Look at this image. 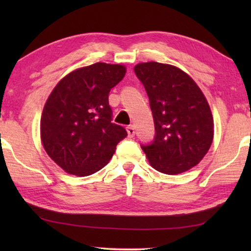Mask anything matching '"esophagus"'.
<instances>
[{"label":"esophagus","mask_w":251,"mask_h":251,"mask_svg":"<svg viewBox=\"0 0 251 251\" xmlns=\"http://www.w3.org/2000/svg\"><path fill=\"white\" fill-rule=\"evenodd\" d=\"M126 131H128L129 137H133V136H135V126H126Z\"/></svg>","instance_id":"1"}]
</instances>
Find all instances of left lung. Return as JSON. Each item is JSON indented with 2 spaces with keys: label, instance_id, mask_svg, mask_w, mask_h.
I'll return each instance as SVG.
<instances>
[{
  "label": "left lung",
  "instance_id": "left-lung-1",
  "mask_svg": "<svg viewBox=\"0 0 251 251\" xmlns=\"http://www.w3.org/2000/svg\"><path fill=\"white\" fill-rule=\"evenodd\" d=\"M150 99L155 136L142 145L151 166L177 175L200 162L214 138V120L198 84L179 68L155 61L136 65Z\"/></svg>",
  "mask_w": 251,
  "mask_h": 251
}]
</instances>
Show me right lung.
Listing matches in <instances>:
<instances>
[{
    "label": "right lung",
    "instance_id": "add662e5",
    "mask_svg": "<svg viewBox=\"0 0 251 251\" xmlns=\"http://www.w3.org/2000/svg\"><path fill=\"white\" fill-rule=\"evenodd\" d=\"M122 65L96 63L66 75L44 105L43 147L71 175L89 176L104 168L126 135L112 122L108 95L125 77Z\"/></svg>",
    "mask_w": 251,
    "mask_h": 251
}]
</instances>
